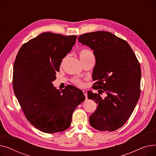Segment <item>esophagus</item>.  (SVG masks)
Masks as SVG:
<instances>
[{
  "label": "esophagus",
  "mask_w": 156,
  "mask_h": 156,
  "mask_svg": "<svg viewBox=\"0 0 156 156\" xmlns=\"http://www.w3.org/2000/svg\"><path fill=\"white\" fill-rule=\"evenodd\" d=\"M83 93L85 96V99H87V91L86 90H83Z\"/></svg>",
  "instance_id": "34e87169"
}]
</instances>
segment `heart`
Here are the masks:
<instances>
[{"label": "heart", "instance_id": "obj_1", "mask_svg": "<svg viewBox=\"0 0 156 156\" xmlns=\"http://www.w3.org/2000/svg\"><path fill=\"white\" fill-rule=\"evenodd\" d=\"M79 55H80V58L81 61H83V60L86 59L87 58H88V57H89L90 56L94 55L92 52L90 50H89V49H87V48L81 49V50L80 52ZM73 82L74 84L77 85L78 87H82L84 85L83 81L79 79V78L73 79Z\"/></svg>", "mask_w": 156, "mask_h": 156}]
</instances>
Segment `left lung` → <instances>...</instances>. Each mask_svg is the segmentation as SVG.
I'll use <instances>...</instances> for the list:
<instances>
[{
  "instance_id": "left-lung-1",
  "label": "left lung",
  "mask_w": 156,
  "mask_h": 156,
  "mask_svg": "<svg viewBox=\"0 0 156 156\" xmlns=\"http://www.w3.org/2000/svg\"><path fill=\"white\" fill-rule=\"evenodd\" d=\"M78 40L94 51L92 88L103 90L99 94L88 92V99L98 105L90 124L99 131L116 130L128 121L140 98V64L127 42L110 32L87 33ZM104 91L107 96L102 99L99 94Z\"/></svg>"
}]
</instances>
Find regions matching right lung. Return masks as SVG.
<instances>
[{
    "label": "right lung",
    "instance_id": "obj_1",
    "mask_svg": "<svg viewBox=\"0 0 156 156\" xmlns=\"http://www.w3.org/2000/svg\"><path fill=\"white\" fill-rule=\"evenodd\" d=\"M77 37L43 33L23 44L16 57L15 95L28 121L44 133L68 129L74 111L85 99L83 92L75 87L59 91L52 84L62 59Z\"/></svg>",
    "mask_w": 156,
    "mask_h": 156
}]
</instances>
